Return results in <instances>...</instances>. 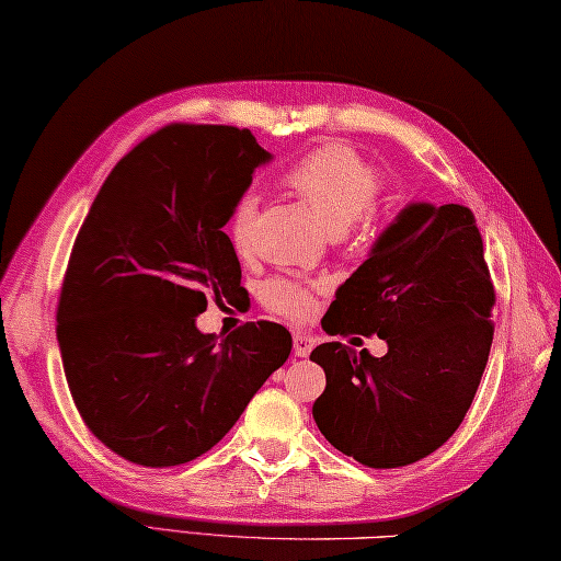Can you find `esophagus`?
Wrapping results in <instances>:
<instances>
[{
  "mask_svg": "<svg viewBox=\"0 0 561 561\" xmlns=\"http://www.w3.org/2000/svg\"><path fill=\"white\" fill-rule=\"evenodd\" d=\"M312 346H314V336L305 334V332H295V334H293V348H295V356L305 358V356H308V354L312 352Z\"/></svg>",
  "mask_w": 561,
  "mask_h": 561,
  "instance_id": "34e87169",
  "label": "esophagus"
}]
</instances>
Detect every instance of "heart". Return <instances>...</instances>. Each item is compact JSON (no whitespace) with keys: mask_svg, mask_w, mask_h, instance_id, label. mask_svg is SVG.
Wrapping results in <instances>:
<instances>
[{"mask_svg":"<svg viewBox=\"0 0 561 561\" xmlns=\"http://www.w3.org/2000/svg\"><path fill=\"white\" fill-rule=\"evenodd\" d=\"M285 183L330 234H342L358 217L366 219L380 193L376 168L344 144H327L310 151L293 165ZM256 209L259 197L253 193L241 195L231 209L227 231L237 253L251 249ZM263 302L268 310L288 320H305L314 308L310 285L285 278H273L263 285Z\"/></svg>","mask_w":561,"mask_h":561,"instance_id":"b5f03b06","label":"heart"}]
</instances>
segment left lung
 <instances>
[{
	"mask_svg": "<svg viewBox=\"0 0 561 561\" xmlns=\"http://www.w3.org/2000/svg\"><path fill=\"white\" fill-rule=\"evenodd\" d=\"M493 302L471 209H400L322 320L327 334H376L388 352L327 342L310 354L327 376L312 405L324 439L371 469L405 467L445 445L489 362Z\"/></svg>",
	"mask_w": 561,
	"mask_h": 561,
	"instance_id": "left-lung-1",
	"label": "left lung"
}]
</instances>
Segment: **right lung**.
<instances>
[{"instance_id":"right-lung-1","label":"right lung","mask_w":561,"mask_h":561,"mask_svg":"<svg viewBox=\"0 0 561 561\" xmlns=\"http://www.w3.org/2000/svg\"><path fill=\"white\" fill-rule=\"evenodd\" d=\"M249 129L171 124L126 153L84 217L58 302V346L84 425L141 467L213 449L290 356L276 322L217 340L207 295L241 288L221 231L271 161Z\"/></svg>"}]
</instances>
